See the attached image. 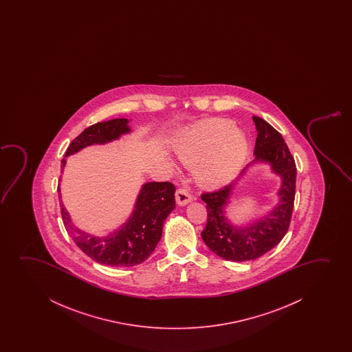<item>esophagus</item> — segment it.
I'll list each match as a JSON object with an SVG mask.
<instances>
[{"label": "esophagus", "mask_w": 352, "mask_h": 352, "mask_svg": "<svg viewBox=\"0 0 352 352\" xmlns=\"http://www.w3.org/2000/svg\"><path fill=\"white\" fill-rule=\"evenodd\" d=\"M192 196L190 195L186 188H178L175 192V201L178 203L179 206H186L190 202H192Z\"/></svg>", "instance_id": "1"}]
</instances>
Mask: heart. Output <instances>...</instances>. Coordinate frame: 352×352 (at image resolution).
Masks as SVG:
<instances>
[{
  "label": "heart",
  "instance_id": "heart-1",
  "mask_svg": "<svg viewBox=\"0 0 352 352\" xmlns=\"http://www.w3.org/2000/svg\"><path fill=\"white\" fill-rule=\"evenodd\" d=\"M184 164L195 166V175L208 188H220L236 178L249 154V142L236 124L212 118L185 131L174 143Z\"/></svg>",
  "mask_w": 352,
  "mask_h": 352
}]
</instances>
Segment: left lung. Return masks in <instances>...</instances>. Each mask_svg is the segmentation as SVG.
<instances>
[{"instance_id": "left-lung-1", "label": "left lung", "mask_w": 352, "mask_h": 352, "mask_svg": "<svg viewBox=\"0 0 352 352\" xmlns=\"http://www.w3.org/2000/svg\"><path fill=\"white\" fill-rule=\"evenodd\" d=\"M257 130L255 160L243 169L241 177L255 164H268L280 178L278 203L267 214L244 226H234L226 217V208L236 183L215 192L203 193L207 203V226L201 236L208 248L223 260L233 262L255 260L278 245L289 230L296 193V164L283 135L258 116H252Z\"/></svg>"}]
</instances>
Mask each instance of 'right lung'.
Returning <instances> with one entry per match:
<instances>
[{"mask_svg":"<svg viewBox=\"0 0 352 352\" xmlns=\"http://www.w3.org/2000/svg\"><path fill=\"white\" fill-rule=\"evenodd\" d=\"M129 119L97 122L87 127L68 146L65 157L95 144H107L120 140L132 132ZM67 160L61 161L63 173ZM61 198V191L58 188ZM175 188L168 182H150L142 185L135 198V207L120 227L107 236H97L78 228L67 209L61 203L63 225L78 248L98 263L111 267H132L144 262L157 245L162 236L164 222L175 208Z\"/></svg>","mask_w":352,"mask_h":352,"instance_id":"obj_1","label":"right lung"}]
</instances>
